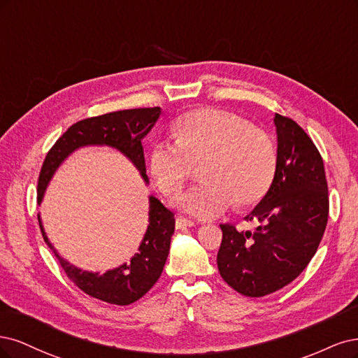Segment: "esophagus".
I'll return each mask as SVG.
<instances>
[{
    "mask_svg": "<svg viewBox=\"0 0 358 358\" xmlns=\"http://www.w3.org/2000/svg\"><path fill=\"white\" fill-rule=\"evenodd\" d=\"M193 226H196L194 222L189 220V218H186V217H177V218H176V227H177V229L193 227Z\"/></svg>",
    "mask_w": 358,
    "mask_h": 358,
    "instance_id": "34e87169",
    "label": "esophagus"
}]
</instances>
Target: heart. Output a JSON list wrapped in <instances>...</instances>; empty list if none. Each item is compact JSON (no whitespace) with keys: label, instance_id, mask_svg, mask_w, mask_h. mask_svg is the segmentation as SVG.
<instances>
[{"label":"heart","instance_id":"heart-1","mask_svg":"<svg viewBox=\"0 0 358 358\" xmlns=\"http://www.w3.org/2000/svg\"><path fill=\"white\" fill-rule=\"evenodd\" d=\"M177 141L159 140L148 156L150 172L166 196L177 194L201 165V186L181 194L177 205L199 220H211L236 203L260 202L269 192L278 156L272 138L239 114L196 108L174 123Z\"/></svg>","mask_w":358,"mask_h":358}]
</instances>
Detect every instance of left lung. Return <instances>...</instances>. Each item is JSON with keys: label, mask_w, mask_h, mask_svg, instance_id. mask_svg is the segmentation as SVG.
<instances>
[{"label": "left lung", "mask_w": 358, "mask_h": 358, "mask_svg": "<svg viewBox=\"0 0 358 358\" xmlns=\"http://www.w3.org/2000/svg\"><path fill=\"white\" fill-rule=\"evenodd\" d=\"M278 164L272 186L247 217L255 232L220 224L222 278L248 297L271 294L294 281L314 257L327 226L324 164L310 136L293 119L275 114Z\"/></svg>", "instance_id": "8db88e82"}]
</instances>
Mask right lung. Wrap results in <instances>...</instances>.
<instances>
[{
	"label": "right lung",
	"mask_w": 358,
	"mask_h": 358,
	"mask_svg": "<svg viewBox=\"0 0 358 358\" xmlns=\"http://www.w3.org/2000/svg\"><path fill=\"white\" fill-rule=\"evenodd\" d=\"M159 116L160 107L132 108L83 119L70 126L68 131L64 132L59 140L53 144L49 153L45 155L38 177L37 202H41L48 182L55 174L56 168L62 164V160L73 153L76 148L90 144L110 145L120 150L140 169L143 178L147 181L141 140L153 128ZM148 215L150 224L147 227L145 236L140 248H138V252L131 259V263H124L120 268L102 275L80 271L73 264L65 262L55 251L48 236H45L40 217L38 223L44 242L55 252L57 262H59L68 278L80 290L92 297L99 299L102 302L124 306L136 302L156 284L164 271L169 252L171 236L174 234L176 227L174 213L168 210L162 202L153 198V196H150Z\"/></svg>",
	"instance_id": "obj_1"
}]
</instances>
